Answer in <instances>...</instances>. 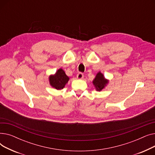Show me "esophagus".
<instances>
[{"instance_id":"1","label":"esophagus","mask_w":155,"mask_h":155,"mask_svg":"<svg viewBox=\"0 0 155 155\" xmlns=\"http://www.w3.org/2000/svg\"><path fill=\"white\" fill-rule=\"evenodd\" d=\"M84 75L82 73H78L77 75V77L78 79H82L84 78Z\"/></svg>"}]
</instances>
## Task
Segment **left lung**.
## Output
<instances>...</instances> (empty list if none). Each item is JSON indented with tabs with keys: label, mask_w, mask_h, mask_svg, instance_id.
I'll return each mask as SVG.
<instances>
[{
	"label": "left lung",
	"mask_w": 155,
	"mask_h": 155,
	"mask_svg": "<svg viewBox=\"0 0 155 155\" xmlns=\"http://www.w3.org/2000/svg\"><path fill=\"white\" fill-rule=\"evenodd\" d=\"M93 84L97 91H101L109 83L108 80L105 79L104 75L101 72H99L96 75L94 80H93Z\"/></svg>",
	"instance_id": "8db88e82"
}]
</instances>
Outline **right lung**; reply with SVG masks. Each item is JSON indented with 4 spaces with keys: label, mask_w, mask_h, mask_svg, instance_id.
Instances as JSON below:
<instances>
[{
    "label": "right lung",
    "mask_w": 155,
    "mask_h": 155,
    "mask_svg": "<svg viewBox=\"0 0 155 155\" xmlns=\"http://www.w3.org/2000/svg\"><path fill=\"white\" fill-rule=\"evenodd\" d=\"M69 79V77L65 74V72L61 68L57 70L54 75H50L49 77L51 86L57 90L63 89L68 82Z\"/></svg>",
    "instance_id": "obj_1"
}]
</instances>
